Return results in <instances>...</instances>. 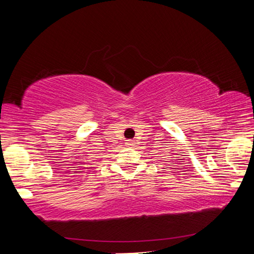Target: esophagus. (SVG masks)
Wrapping results in <instances>:
<instances>
[{
    "instance_id": "obj_1",
    "label": "esophagus",
    "mask_w": 254,
    "mask_h": 254,
    "mask_svg": "<svg viewBox=\"0 0 254 254\" xmlns=\"http://www.w3.org/2000/svg\"><path fill=\"white\" fill-rule=\"evenodd\" d=\"M134 144H135V141H133V139H127V141H126L127 146H133Z\"/></svg>"
}]
</instances>
